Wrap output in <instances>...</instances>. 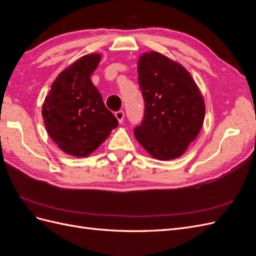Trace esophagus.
<instances>
[{"label":"esophagus","mask_w":256,"mask_h":256,"mask_svg":"<svg viewBox=\"0 0 256 256\" xmlns=\"http://www.w3.org/2000/svg\"><path fill=\"white\" fill-rule=\"evenodd\" d=\"M115 116H116V118H118V122H120V124H122L124 118H125V113H124V111H122V110L118 111V112L115 113Z\"/></svg>","instance_id":"34e87169"}]
</instances>
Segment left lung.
Listing matches in <instances>:
<instances>
[{"instance_id": "left-lung-1", "label": "left lung", "mask_w": 256, "mask_h": 256, "mask_svg": "<svg viewBox=\"0 0 256 256\" xmlns=\"http://www.w3.org/2000/svg\"><path fill=\"white\" fill-rule=\"evenodd\" d=\"M138 74L145 110L136 138L154 158L180 157L204 122L205 104L196 83L180 64L154 51L141 56Z\"/></svg>"}]
</instances>
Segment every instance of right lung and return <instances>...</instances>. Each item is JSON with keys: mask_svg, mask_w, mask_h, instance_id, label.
<instances>
[{"mask_svg": "<svg viewBox=\"0 0 256 256\" xmlns=\"http://www.w3.org/2000/svg\"><path fill=\"white\" fill-rule=\"evenodd\" d=\"M102 56H84L62 72L42 106L48 134L64 152L86 157L106 141L118 122L90 80Z\"/></svg>", "mask_w": 256, "mask_h": 256, "instance_id": "right-lung-1", "label": "right lung"}]
</instances>
